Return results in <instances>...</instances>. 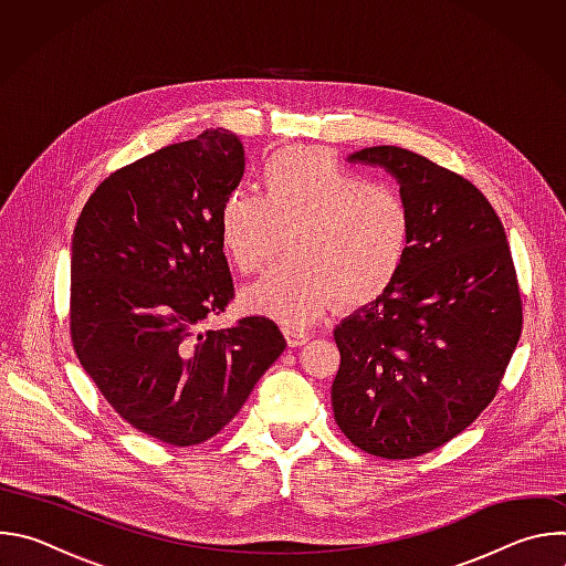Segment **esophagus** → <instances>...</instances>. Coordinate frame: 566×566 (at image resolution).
I'll return each mask as SVG.
<instances>
[{
	"label": "esophagus",
	"mask_w": 566,
	"mask_h": 566,
	"mask_svg": "<svg viewBox=\"0 0 566 566\" xmlns=\"http://www.w3.org/2000/svg\"><path fill=\"white\" fill-rule=\"evenodd\" d=\"M284 338H286V343H289V347H302V345H306L308 343V334L306 332H302V329H295V327H289V329H284Z\"/></svg>",
	"instance_id": "34e87169"
}]
</instances>
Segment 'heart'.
Returning a JSON list of instances; mask_svg holds the SVG:
<instances>
[{
	"label": "heart",
	"mask_w": 566,
	"mask_h": 566,
	"mask_svg": "<svg viewBox=\"0 0 566 566\" xmlns=\"http://www.w3.org/2000/svg\"><path fill=\"white\" fill-rule=\"evenodd\" d=\"M284 264L241 291L247 311L308 327L340 297L365 304L398 277L412 247V212L394 188L367 184L322 147L293 145L262 166V195L232 190L219 208L221 249L239 273Z\"/></svg>",
	"instance_id": "heart-1"
}]
</instances>
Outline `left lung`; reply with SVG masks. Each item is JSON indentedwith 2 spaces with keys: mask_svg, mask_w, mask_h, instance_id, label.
Returning <instances> with one entry per match:
<instances>
[{
  "mask_svg": "<svg viewBox=\"0 0 566 566\" xmlns=\"http://www.w3.org/2000/svg\"><path fill=\"white\" fill-rule=\"evenodd\" d=\"M385 168L412 212L398 277L334 329L338 428L360 450L415 459L489 406L522 334L504 226L470 181L396 145L349 156Z\"/></svg>",
  "mask_w": 566,
  "mask_h": 566,
  "instance_id": "obj_1",
  "label": "left lung"
}]
</instances>
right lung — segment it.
Segmentation results:
<instances>
[{
	"label": "right lung",
	"mask_w": 566,
	"mask_h": 566,
	"mask_svg": "<svg viewBox=\"0 0 566 566\" xmlns=\"http://www.w3.org/2000/svg\"><path fill=\"white\" fill-rule=\"evenodd\" d=\"M244 147L217 127L107 177L71 241V340L109 406L170 446L214 437L286 349L269 317L201 332L232 300L219 208Z\"/></svg>",
	"instance_id": "right-lung-1"
}]
</instances>
